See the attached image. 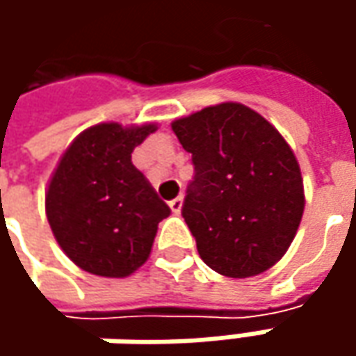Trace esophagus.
<instances>
[{
  "label": "esophagus",
  "mask_w": 356,
  "mask_h": 356,
  "mask_svg": "<svg viewBox=\"0 0 356 356\" xmlns=\"http://www.w3.org/2000/svg\"><path fill=\"white\" fill-rule=\"evenodd\" d=\"M182 202H184V200H182V196H178V198L170 200V210H172V212H174V213L182 212Z\"/></svg>",
  "instance_id": "34e87169"
}]
</instances>
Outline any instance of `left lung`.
<instances>
[{"mask_svg":"<svg viewBox=\"0 0 356 356\" xmlns=\"http://www.w3.org/2000/svg\"><path fill=\"white\" fill-rule=\"evenodd\" d=\"M194 178L182 218L200 257L227 277H250L280 261L305 208L293 150L275 127L239 103L206 106L172 122Z\"/></svg>","mask_w":356,"mask_h":356,"instance_id":"left-lung-1","label":"left lung"}]
</instances>
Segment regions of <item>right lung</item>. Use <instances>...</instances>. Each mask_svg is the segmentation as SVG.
Returning a JSON list of instances; mask_svg holds the SVG:
<instances>
[{
	"label": "right lung",
	"instance_id": "add662e5",
	"mask_svg": "<svg viewBox=\"0 0 356 356\" xmlns=\"http://www.w3.org/2000/svg\"><path fill=\"white\" fill-rule=\"evenodd\" d=\"M154 130L156 124H95L71 143L49 182L45 210L53 236L89 273L127 277L136 271L170 213L132 164L134 146Z\"/></svg>",
	"mask_w": 356,
	"mask_h": 356
}]
</instances>
